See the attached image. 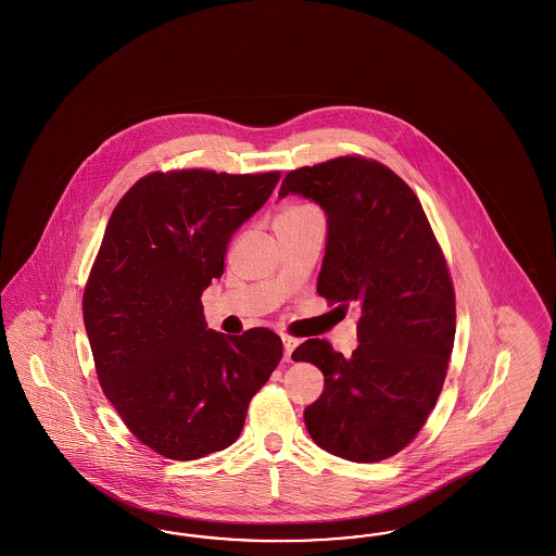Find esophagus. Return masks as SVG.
<instances>
[{
    "label": "esophagus",
    "mask_w": 556,
    "mask_h": 556,
    "mask_svg": "<svg viewBox=\"0 0 556 556\" xmlns=\"http://www.w3.org/2000/svg\"><path fill=\"white\" fill-rule=\"evenodd\" d=\"M282 344H285V362H292V351L299 346V340L294 339V337H282Z\"/></svg>",
    "instance_id": "1"
}]
</instances>
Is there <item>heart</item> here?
Returning a JSON list of instances; mask_svg holds the SVG:
<instances>
[{
  "mask_svg": "<svg viewBox=\"0 0 556 556\" xmlns=\"http://www.w3.org/2000/svg\"><path fill=\"white\" fill-rule=\"evenodd\" d=\"M309 205H292V207H287L282 214H290V212H301V210H307Z\"/></svg>",
  "mask_w": 556,
  "mask_h": 556,
  "instance_id": "b5f03b06",
  "label": "heart"
}]
</instances>
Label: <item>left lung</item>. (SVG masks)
I'll use <instances>...</instances> for the list:
<instances>
[{"mask_svg":"<svg viewBox=\"0 0 556 556\" xmlns=\"http://www.w3.org/2000/svg\"><path fill=\"white\" fill-rule=\"evenodd\" d=\"M290 193L328 216L317 292L359 312L349 359L319 339L292 353L324 374L305 426L337 457L388 459L419 434L446 378L457 309L444 253L417 194L376 160L344 155L290 169L278 197Z\"/></svg>","mask_w":556,"mask_h":556,"instance_id":"obj_1","label":"left lung"}]
</instances>
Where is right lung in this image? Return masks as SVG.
<instances>
[{"instance_id":"add662e5","label":"right lung","mask_w":556,"mask_h":556,"mask_svg":"<svg viewBox=\"0 0 556 556\" xmlns=\"http://www.w3.org/2000/svg\"><path fill=\"white\" fill-rule=\"evenodd\" d=\"M278 180L280 172H151L110 216L83 319L103 394L162 457L201 459L230 446L249 401L282 359L271 330L219 334L207 330L201 305L224 274L235 230Z\"/></svg>"}]
</instances>
